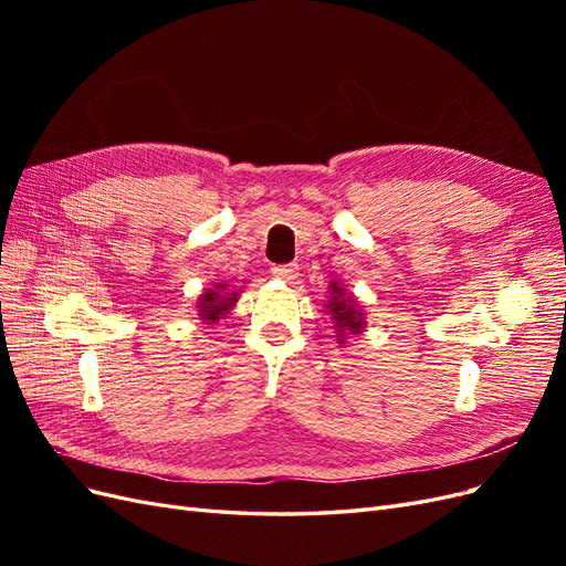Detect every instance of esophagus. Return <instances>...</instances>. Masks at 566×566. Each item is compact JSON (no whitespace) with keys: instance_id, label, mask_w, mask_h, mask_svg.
Masks as SVG:
<instances>
[{"instance_id":"1","label":"esophagus","mask_w":566,"mask_h":566,"mask_svg":"<svg viewBox=\"0 0 566 566\" xmlns=\"http://www.w3.org/2000/svg\"><path fill=\"white\" fill-rule=\"evenodd\" d=\"M271 273H273V279L293 283L300 276V269H297V264H281V266H273Z\"/></svg>"}]
</instances>
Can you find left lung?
<instances>
[{"instance_id":"8db88e82","label":"left lung","mask_w":566,"mask_h":566,"mask_svg":"<svg viewBox=\"0 0 566 566\" xmlns=\"http://www.w3.org/2000/svg\"><path fill=\"white\" fill-rule=\"evenodd\" d=\"M328 314L333 318V328L337 331V342L345 345L347 335H358L366 328V316L352 297H345V287H339L335 281L331 283V300H328Z\"/></svg>"}]
</instances>
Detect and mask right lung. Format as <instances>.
Returning a JSON list of instances; mask_svg holds the SVG:
<instances>
[{"label":"right lung","instance_id":"obj_1","mask_svg":"<svg viewBox=\"0 0 566 566\" xmlns=\"http://www.w3.org/2000/svg\"><path fill=\"white\" fill-rule=\"evenodd\" d=\"M238 302V293H229L227 283H217L214 287L205 290L198 300V316L205 323H217L221 316L229 314L233 310V304Z\"/></svg>","mask_w":566,"mask_h":566}]
</instances>
